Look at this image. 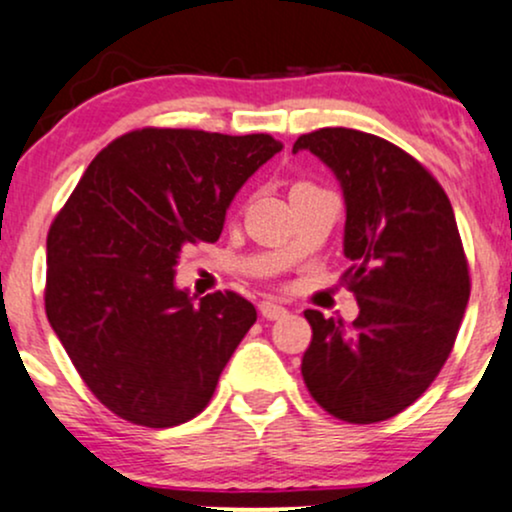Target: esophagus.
I'll use <instances>...</instances> for the list:
<instances>
[{
    "instance_id": "esophagus-1",
    "label": "esophagus",
    "mask_w": 512,
    "mask_h": 512,
    "mask_svg": "<svg viewBox=\"0 0 512 512\" xmlns=\"http://www.w3.org/2000/svg\"><path fill=\"white\" fill-rule=\"evenodd\" d=\"M260 313L262 317H267V320H279V317H284L289 310L284 308V305L274 303V301H262L260 303Z\"/></svg>"
}]
</instances>
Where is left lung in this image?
Masks as SVG:
<instances>
[{
    "label": "left lung",
    "mask_w": 512,
    "mask_h": 512,
    "mask_svg": "<svg viewBox=\"0 0 512 512\" xmlns=\"http://www.w3.org/2000/svg\"><path fill=\"white\" fill-rule=\"evenodd\" d=\"M337 175L344 192V281L358 317L346 327L305 310L313 342L301 373L322 409L375 424L414 404L448 361L469 301V269L452 204L399 146L346 127L293 144Z\"/></svg>",
    "instance_id": "8db88e82"
}]
</instances>
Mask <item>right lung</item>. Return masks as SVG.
Instances as JSON below:
<instances>
[{"label":"right lung","mask_w":512,"mask_h":512,"mask_svg":"<svg viewBox=\"0 0 512 512\" xmlns=\"http://www.w3.org/2000/svg\"><path fill=\"white\" fill-rule=\"evenodd\" d=\"M281 151L269 134L144 127L91 161L48 233L45 313L113 414L170 428L209 404L257 310L233 291L175 286L180 252L219 240L245 180Z\"/></svg>","instance_id":"add662e5"}]
</instances>
